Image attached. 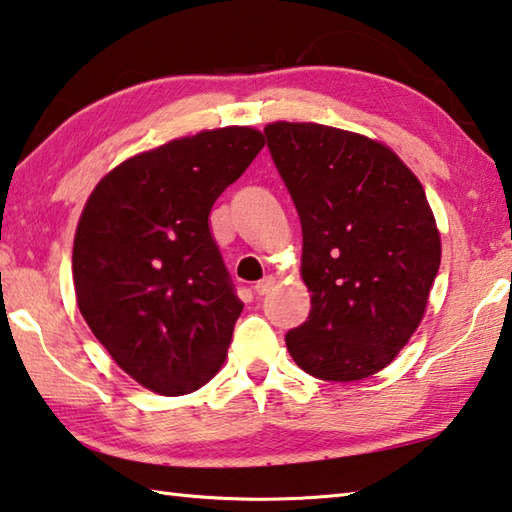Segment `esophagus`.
<instances>
[{
  "mask_svg": "<svg viewBox=\"0 0 512 512\" xmlns=\"http://www.w3.org/2000/svg\"><path fill=\"white\" fill-rule=\"evenodd\" d=\"M274 288V276H265V279H261V281H256V285H254V292L258 294V297H263V294H267Z\"/></svg>",
  "mask_w": 512,
  "mask_h": 512,
  "instance_id": "34e87169",
  "label": "esophagus"
}]
</instances>
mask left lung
I'll return each mask as SVG.
<instances>
[{
	"label": "left lung",
	"mask_w": 512,
	"mask_h": 512,
	"mask_svg": "<svg viewBox=\"0 0 512 512\" xmlns=\"http://www.w3.org/2000/svg\"><path fill=\"white\" fill-rule=\"evenodd\" d=\"M267 148L297 206L310 315L292 360L330 382L389 366L425 315L441 236L418 177L391 148L319 123L276 121Z\"/></svg>",
	"instance_id": "left-lung-1"
}]
</instances>
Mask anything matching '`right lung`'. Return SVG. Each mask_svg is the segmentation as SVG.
I'll list each match as a JSON object with an SVG mask.
<instances>
[{"instance_id":"1","label":"right lung","mask_w":512,"mask_h":512,"mask_svg":"<svg viewBox=\"0 0 512 512\" xmlns=\"http://www.w3.org/2000/svg\"><path fill=\"white\" fill-rule=\"evenodd\" d=\"M263 146L254 128L204 130L125 159L89 195L71 256L76 301L141 387L184 396L220 371L242 301L209 213Z\"/></svg>"}]
</instances>
